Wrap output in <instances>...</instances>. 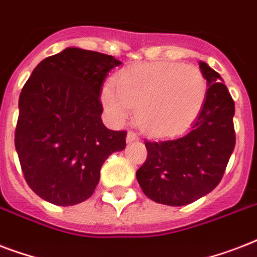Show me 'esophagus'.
Listing matches in <instances>:
<instances>
[{"label": "esophagus", "mask_w": 257, "mask_h": 257, "mask_svg": "<svg viewBox=\"0 0 257 257\" xmlns=\"http://www.w3.org/2000/svg\"><path fill=\"white\" fill-rule=\"evenodd\" d=\"M126 141H128V143H133V141H139V136H137V135L135 132H132V131H129L128 135H126Z\"/></svg>", "instance_id": "obj_1"}]
</instances>
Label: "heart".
<instances>
[{"label": "heart", "mask_w": 257, "mask_h": 257, "mask_svg": "<svg viewBox=\"0 0 257 257\" xmlns=\"http://www.w3.org/2000/svg\"><path fill=\"white\" fill-rule=\"evenodd\" d=\"M207 81L195 65L149 62L126 70L102 90V105L116 124L137 112V122L153 137L185 132L203 106Z\"/></svg>", "instance_id": "obj_1"}]
</instances>
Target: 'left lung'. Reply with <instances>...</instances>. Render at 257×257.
I'll return each mask as SVG.
<instances>
[{
	"mask_svg": "<svg viewBox=\"0 0 257 257\" xmlns=\"http://www.w3.org/2000/svg\"><path fill=\"white\" fill-rule=\"evenodd\" d=\"M199 65L208 89L192 128L177 139L145 141L148 156L136 172L145 196L172 207L191 204L213 191L235 148V102L220 74L205 62Z\"/></svg>",
	"mask_w": 257,
	"mask_h": 257,
	"instance_id": "1",
	"label": "left lung"
}]
</instances>
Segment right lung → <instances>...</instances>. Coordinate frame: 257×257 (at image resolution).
Returning <instances> with one entry per match:
<instances>
[{"label": "right lung", "instance_id": "right-lung-1", "mask_svg": "<svg viewBox=\"0 0 257 257\" xmlns=\"http://www.w3.org/2000/svg\"><path fill=\"white\" fill-rule=\"evenodd\" d=\"M120 64L108 54L66 48L42 60L22 88L14 145L26 183L45 201H85L104 161L125 148L126 132L101 120V86Z\"/></svg>", "mask_w": 257, "mask_h": 257}]
</instances>
